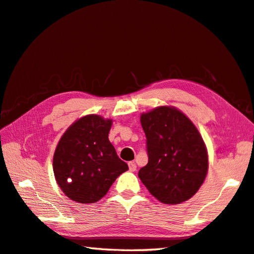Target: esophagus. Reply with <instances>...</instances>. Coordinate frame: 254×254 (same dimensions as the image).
<instances>
[{
    "instance_id": "obj_1",
    "label": "esophagus",
    "mask_w": 254,
    "mask_h": 254,
    "mask_svg": "<svg viewBox=\"0 0 254 254\" xmlns=\"http://www.w3.org/2000/svg\"><path fill=\"white\" fill-rule=\"evenodd\" d=\"M128 167H129V171H130V172H134V171L137 170V165H136V163H134L133 161L129 162L128 163Z\"/></svg>"
}]
</instances>
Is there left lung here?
Returning <instances> with one entry per match:
<instances>
[{
	"mask_svg": "<svg viewBox=\"0 0 254 254\" xmlns=\"http://www.w3.org/2000/svg\"><path fill=\"white\" fill-rule=\"evenodd\" d=\"M140 123L149 160L139 170V179L163 204L175 205L190 199L208 172V153L198 129L173 106H159L142 113Z\"/></svg>",
	"mask_w": 254,
	"mask_h": 254,
	"instance_id": "1",
	"label": "left lung"
}]
</instances>
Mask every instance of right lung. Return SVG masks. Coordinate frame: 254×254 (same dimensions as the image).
Wrapping results in <instances>:
<instances>
[{
    "mask_svg": "<svg viewBox=\"0 0 254 254\" xmlns=\"http://www.w3.org/2000/svg\"><path fill=\"white\" fill-rule=\"evenodd\" d=\"M112 124V120L91 114L76 120L61 136L53 168L57 184L70 199L95 203L128 170L108 140Z\"/></svg>",
    "mask_w": 254,
    "mask_h": 254,
    "instance_id": "right-lung-1",
    "label": "right lung"
}]
</instances>
